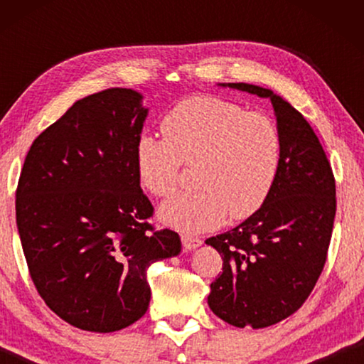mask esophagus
Returning a JSON list of instances; mask_svg holds the SVG:
<instances>
[{
    "label": "esophagus",
    "mask_w": 364,
    "mask_h": 364,
    "mask_svg": "<svg viewBox=\"0 0 364 364\" xmlns=\"http://www.w3.org/2000/svg\"><path fill=\"white\" fill-rule=\"evenodd\" d=\"M202 240L198 237H192V235H182V245H183V250L186 252H192L196 250L202 245Z\"/></svg>",
    "instance_id": "esophagus-1"
}]
</instances>
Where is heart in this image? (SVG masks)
I'll return each instance as SVG.
<instances>
[{
  "label": "heart",
  "mask_w": 364,
  "mask_h": 364,
  "mask_svg": "<svg viewBox=\"0 0 364 364\" xmlns=\"http://www.w3.org/2000/svg\"><path fill=\"white\" fill-rule=\"evenodd\" d=\"M164 139L142 134L134 161L139 183L154 197L172 196L178 168L196 166V192L181 193L161 208V220L181 232L215 228L228 213L242 220L270 197L282 162L277 124L260 112L212 96L177 102L161 122Z\"/></svg>",
  "instance_id": "heart-1"
}]
</instances>
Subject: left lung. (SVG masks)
<instances>
[{"mask_svg": "<svg viewBox=\"0 0 364 364\" xmlns=\"http://www.w3.org/2000/svg\"><path fill=\"white\" fill-rule=\"evenodd\" d=\"M218 86L270 99L282 162L260 210L205 242L223 260L207 303L228 325L267 328L305 303L325 267L336 213L335 177L316 134L285 99L253 84Z\"/></svg>", "mask_w": 364, "mask_h": 364, "instance_id": "8db88e82", "label": "left lung"}]
</instances>
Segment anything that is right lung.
I'll use <instances>...</instances> for the list:
<instances>
[{"label": "right lung", "mask_w": 364, "mask_h": 364, "mask_svg": "<svg viewBox=\"0 0 364 364\" xmlns=\"http://www.w3.org/2000/svg\"><path fill=\"white\" fill-rule=\"evenodd\" d=\"M134 89L74 102L29 149L16 225L38 293L79 330H122L147 311V268L177 257L176 232H152L134 151L149 109Z\"/></svg>", "instance_id": "add662e5"}]
</instances>
